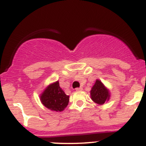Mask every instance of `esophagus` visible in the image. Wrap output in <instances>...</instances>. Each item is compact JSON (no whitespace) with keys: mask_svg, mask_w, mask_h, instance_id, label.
<instances>
[{"mask_svg":"<svg viewBox=\"0 0 146 146\" xmlns=\"http://www.w3.org/2000/svg\"><path fill=\"white\" fill-rule=\"evenodd\" d=\"M76 90L77 91H82V87H77L76 89Z\"/></svg>","mask_w":146,"mask_h":146,"instance_id":"obj_1","label":"esophagus"}]
</instances>
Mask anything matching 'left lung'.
<instances>
[{
  "label": "left lung",
  "mask_w": 146,
  "mask_h": 146,
  "mask_svg": "<svg viewBox=\"0 0 146 146\" xmlns=\"http://www.w3.org/2000/svg\"><path fill=\"white\" fill-rule=\"evenodd\" d=\"M91 99L96 103L102 105L105 103L106 100H109L110 94L101 82L97 80L95 84L91 89Z\"/></svg>",
  "instance_id": "left-lung-1"
}]
</instances>
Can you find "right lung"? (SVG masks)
<instances>
[{"mask_svg":"<svg viewBox=\"0 0 146 146\" xmlns=\"http://www.w3.org/2000/svg\"><path fill=\"white\" fill-rule=\"evenodd\" d=\"M40 98L45 107L56 111H63L69 101V96L61 89L58 81L48 86Z\"/></svg>","mask_w":146,"mask_h":146,"instance_id":"add662e5","label":"right lung"}]
</instances>
